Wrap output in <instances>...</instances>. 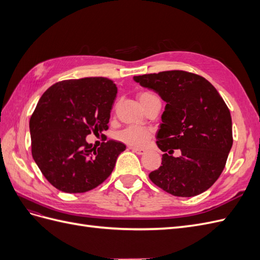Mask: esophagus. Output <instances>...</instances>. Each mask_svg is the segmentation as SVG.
Returning <instances> with one entry per match:
<instances>
[{
	"label": "esophagus",
	"mask_w": 260,
	"mask_h": 260,
	"mask_svg": "<svg viewBox=\"0 0 260 260\" xmlns=\"http://www.w3.org/2000/svg\"><path fill=\"white\" fill-rule=\"evenodd\" d=\"M130 149L131 151L133 152V153H136V154H138V155H143L144 153H145V151L143 148H138V147H130Z\"/></svg>",
	"instance_id": "34e87169"
}]
</instances>
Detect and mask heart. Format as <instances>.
Here are the masks:
<instances>
[{"mask_svg": "<svg viewBox=\"0 0 260 260\" xmlns=\"http://www.w3.org/2000/svg\"><path fill=\"white\" fill-rule=\"evenodd\" d=\"M155 96L156 95H154L153 93H149V92L140 93L139 94L140 103L142 104V106H144L146 101ZM153 135L154 132L152 129L142 128V127H133V125H130V127H127L120 131H118L115 137L118 141H119V142L128 145L130 147H143L148 142V140L153 137Z\"/></svg>", "mask_w": 260, "mask_h": 260, "instance_id": "b5f03b06", "label": "heart"}]
</instances>
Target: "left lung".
I'll return each mask as SVG.
<instances>
[{
	"instance_id": "obj_1",
	"label": "left lung",
	"mask_w": 260,
	"mask_h": 260,
	"mask_svg": "<svg viewBox=\"0 0 260 260\" xmlns=\"http://www.w3.org/2000/svg\"><path fill=\"white\" fill-rule=\"evenodd\" d=\"M166 102L156 144L161 166L148 175L152 182L181 198L199 195L214 184L233 144L232 120L223 99L205 78L183 70L133 77ZM180 149L181 156H172Z\"/></svg>"
}]
</instances>
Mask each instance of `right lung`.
<instances>
[{"mask_svg":"<svg viewBox=\"0 0 260 260\" xmlns=\"http://www.w3.org/2000/svg\"><path fill=\"white\" fill-rule=\"evenodd\" d=\"M117 86L104 77L64 80L39 100L29 127L31 153L49 182L66 193H84L111 176L125 145L109 140L96 148L85 137L108 129Z\"/></svg>","mask_w":260,"mask_h":260,"instance_id":"obj_1","label":"right lung"}]
</instances>
